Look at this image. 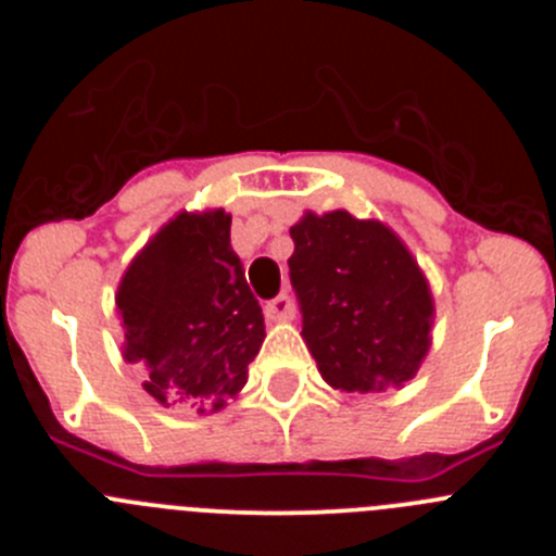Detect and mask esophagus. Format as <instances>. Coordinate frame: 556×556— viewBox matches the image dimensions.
Segmentation results:
<instances>
[{
  "instance_id": "34e87169",
  "label": "esophagus",
  "mask_w": 556,
  "mask_h": 556,
  "mask_svg": "<svg viewBox=\"0 0 556 556\" xmlns=\"http://www.w3.org/2000/svg\"><path fill=\"white\" fill-rule=\"evenodd\" d=\"M264 314H267V320L273 323H287L294 317V303L289 294H278L275 301H269L267 306H264Z\"/></svg>"
}]
</instances>
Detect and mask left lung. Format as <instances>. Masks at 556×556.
I'll return each instance as SVG.
<instances>
[{"label":"left lung","instance_id":"obj_1","mask_svg":"<svg viewBox=\"0 0 556 556\" xmlns=\"http://www.w3.org/2000/svg\"><path fill=\"white\" fill-rule=\"evenodd\" d=\"M289 233L303 339L326 384L387 392L415 378L431 348L434 294L404 239L342 208L306 211Z\"/></svg>","mask_w":556,"mask_h":556}]
</instances>
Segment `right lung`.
Segmentation results:
<instances>
[{"instance_id": "1", "label": "right lung", "mask_w": 556, "mask_h": 556, "mask_svg": "<svg viewBox=\"0 0 556 556\" xmlns=\"http://www.w3.org/2000/svg\"><path fill=\"white\" fill-rule=\"evenodd\" d=\"M122 356L161 406L225 409L262 351L264 314L230 250L225 208L180 211L136 253L116 289Z\"/></svg>"}]
</instances>
